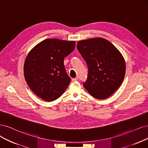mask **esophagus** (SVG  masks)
I'll return each instance as SVG.
<instances>
[{"label":"esophagus","instance_id":"34e87169","mask_svg":"<svg viewBox=\"0 0 148 148\" xmlns=\"http://www.w3.org/2000/svg\"><path fill=\"white\" fill-rule=\"evenodd\" d=\"M77 80H78V77L72 79V82H76V81H77Z\"/></svg>","mask_w":148,"mask_h":148}]
</instances>
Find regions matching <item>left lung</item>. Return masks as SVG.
<instances>
[{"label":"left lung","mask_w":148,"mask_h":148,"mask_svg":"<svg viewBox=\"0 0 148 148\" xmlns=\"http://www.w3.org/2000/svg\"><path fill=\"white\" fill-rule=\"evenodd\" d=\"M77 47L88 69L84 88L96 99H107L123 82L125 63L122 54L112 43L102 38L79 41Z\"/></svg>","instance_id":"1"}]
</instances>
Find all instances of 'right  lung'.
<instances>
[{"label":"right lung","instance_id":"1","mask_svg":"<svg viewBox=\"0 0 148 148\" xmlns=\"http://www.w3.org/2000/svg\"><path fill=\"white\" fill-rule=\"evenodd\" d=\"M75 41L46 39L29 52L24 74L30 90L47 102L56 100L66 90L71 78L66 72L64 58L75 48Z\"/></svg>","mask_w":148,"mask_h":148}]
</instances>
